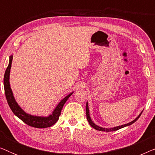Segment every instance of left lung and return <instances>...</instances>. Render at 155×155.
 I'll list each match as a JSON object with an SVG mask.
<instances>
[{
	"label": "left lung",
	"mask_w": 155,
	"mask_h": 155,
	"mask_svg": "<svg viewBox=\"0 0 155 155\" xmlns=\"http://www.w3.org/2000/svg\"><path fill=\"white\" fill-rule=\"evenodd\" d=\"M142 114V112H141ZM141 114H140V115L137 116V117L135 118V120H133V121H131L130 123H128V124H124V125H122V126H117V127H114V128H101V127H99L98 126H97L96 124H94V123L92 122V120H91V118L90 116V112H89V108H88V104L87 102L86 104V116H87V119L89 124L92 127V128H94V129H96L97 130H101V131H106V132H110V131H115V130H119V129L122 128H124V127L126 126H130V125L133 124V123H135L136 120L138 119L140 116Z\"/></svg>",
	"instance_id": "1"
}]
</instances>
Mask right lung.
Segmentation results:
<instances>
[{"instance_id": "obj_1", "label": "right lung", "mask_w": 155, "mask_h": 155, "mask_svg": "<svg viewBox=\"0 0 155 155\" xmlns=\"http://www.w3.org/2000/svg\"><path fill=\"white\" fill-rule=\"evenodd\" d=\"M12 61V56H10L9 64L5 72V75H4L3 79V84H4V90H5V94L7 99L8 104L9 105L10 109L13 112L15 115L18 116V117L22 120L25 124L30 126L31 127H35L37 128H48L53 126V125L56 124L57 120H58L59 116L61 115V110L65 103L66 102L68 99L71 97V95L73 94V92L68 95L65 97L64 99H62L60 103L57 105L56 109L54 110L53 113L47 117H41V116H32L30 114H28L23 111V110L20 107V106L16 102L15 99L13 94H12L11 88H10L9 78H10V68H11Z\"/></svg>"}]
</instances>
